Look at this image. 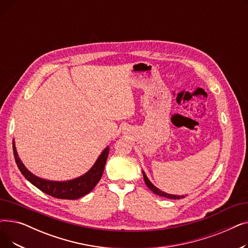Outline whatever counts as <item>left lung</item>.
<instances>
[{
    "instance_id": "left-lung-1",
    "label": "left lung",
    "mask_w": 248,
    "mask_h": 248,
    "mask_svg": "<svg viewBox=\"0 0 248 248\" xmlns=\"http://www.w3.org/2000/svg\"><path fill=\"white\" fill-rule=\"evenodd\" d=\"M142 176H144L145 183H146V185L149 187V189H150L151 191H153L155 194L159 195V196L166 197V198H169V199H174V200H176V199H182V198H184V197H185L184 195H182V196H178V195H173V194H168V193H165V192L161 191L159 188L155 187L154 184H152V182L148 179V177H147V175L145 174V172H144V171H142Z\"/></svg>"
}]
</instances>
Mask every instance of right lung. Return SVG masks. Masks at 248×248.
I'll return each instance as SVG.
<instances>
[{
    "label": "right lung",
    "mask_w": 248,
    "mask_h": 248,
    "mask_svg": "<svg viewBox=\"0 0 248 248\" xmlns=\"http://www.w3.org/2000/svg\"><path fill=\"white\" fill-rule=\"evenodd\" d=\"M13 152H14L15 161L19 170L31 184H33L39 190H41L42 192L50 195L52 197L59 199L75 200L78 198H81L84 195L88 194L99 182L104 170V166H106L107 163L109 147L108 146L102 151L94 165L91 167L90 170L86 172L84 175L75 178L73 180L61 182L45 180L32 174L20 160L14 140H13Z\"/></svg>",
    "instance_id": "1"
}]
</instances>
